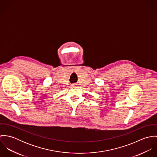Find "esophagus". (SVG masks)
<instances>
[{
	"instance_id": "obj_1",
	"label": "esophagus",
	"mask_w": 157,
	"mask_h": 157,
	"mask_svg": "<svg viewBox=\"0 0 157 157\" xmlns=\"http://www.w3.org/2000/svg\"><path fill=\"white\" fill-rule=\"evenodd\" d=\"M75 85H74V84L72 85V87H75Z\"/></svg>"
}]
</instances>
